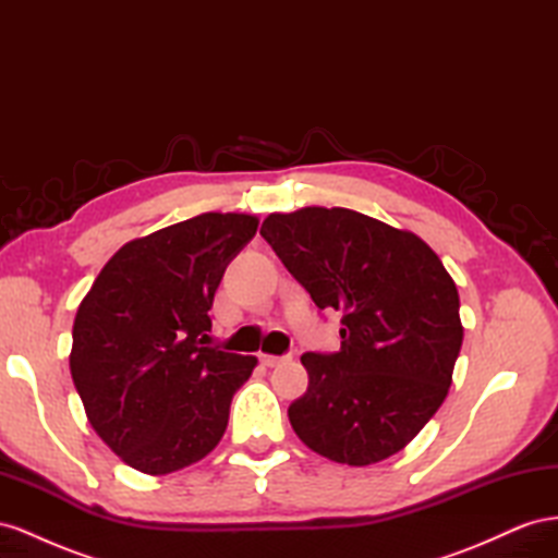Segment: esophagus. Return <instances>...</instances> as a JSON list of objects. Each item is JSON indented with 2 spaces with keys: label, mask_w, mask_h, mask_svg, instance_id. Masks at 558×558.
Instances as JSON below:
<instances>
[{
  "label": "esophagus",
  "mask_w": 558,
  "mask_h": 558,
  "mask_svg": "<svg viewBox=\"0 0 558 558\" xmlns=\"http://www.w3.org/2000/svg\"><path fill=\"white\" fill-rule=\"evenodd\" d=\"M286 361H289V356H272V353H260V363L265 367H277V365H281Z\"/></svg>",
  "instance_id": "esophagus-1"
}]
</instances>
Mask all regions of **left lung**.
I'll use <instances>...</instances> for the list:
<instances>
[{
    "mask_svg": "<svg viewBox=\"0 0 558 558\" xmlns=\"http://www.w3.org/2000/svg\"><path fill=\"white\" fill-rule=\"evenodd\" d=\"M260 234L318 310L342 312L340 351L302 353L293 430L335 463L398 453L440 410L463 344L442 260L414 232L342 207L269 214Z\"/></svg>",
    "mask_w": 558,
    "mask_h": 558,
    "instance_id": "1",
    "label": "left lung"
}]
</instances>
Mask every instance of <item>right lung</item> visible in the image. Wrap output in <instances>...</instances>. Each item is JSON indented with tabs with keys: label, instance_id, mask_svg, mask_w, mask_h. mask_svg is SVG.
<instances>
[{
	"label": "right lung",
	"instance_id": "right-lung-1",
	"mask_svg": "<svg viewBox=\"0 0 558 558\" xmlns=\"http://www.w3.org/2000/svg\"><path fill=\"white\" fill-rule=\"evenodd\" d=\"M258 218L199 214L118 248L81 300L70 369L90 426L130 468L167 475L221 442L256 356L205 347L214 293Z\"/></svg>",
	"mask_w": 558,
	"mask_h": 558
}]
</instances>
